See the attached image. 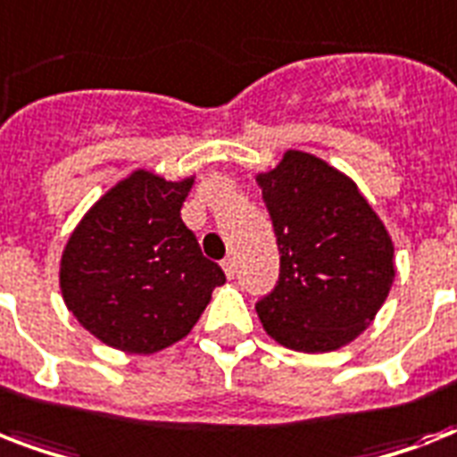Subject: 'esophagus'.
Listing matches in <instances>:
<instances>
[{
  "mask_svg": "<svg viewBox=\"0 0 457 457\" xmlns=\"http://www.w3.org/2000/svg\"><path fill=\"white\" fill-rule=\"evenodd\" d=\"M220 265H222V270H225V275H228V279L235 278L237 265H235V261H232V258H225V261H222Z\"/></svg>",
  "mask_w": 457,
  "mask_h": 457,
  "instance_id": "obj_1",
  "label": "esophagus"
}]
</instances>
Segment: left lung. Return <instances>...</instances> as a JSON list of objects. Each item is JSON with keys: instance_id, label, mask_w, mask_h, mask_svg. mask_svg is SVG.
Wrapping results in <instances>:
<instances>
[{"instance_id": "obj_1", "label": "left lung", "mask_w": 457, "mask_h": 457, "mask_svg": "<svg viewBox=\"0 0 457 457\" xmlns=\"http://www.w3.org/2000/svg\"><path fill=\"white\" fill-rule=\"evenodd\" d=\"M256 179L279 249L278 285L256 303L263 329L294 351H337L389 296V232L353 179L312 154L289 149Z\"/></svg>"}]
</instances>
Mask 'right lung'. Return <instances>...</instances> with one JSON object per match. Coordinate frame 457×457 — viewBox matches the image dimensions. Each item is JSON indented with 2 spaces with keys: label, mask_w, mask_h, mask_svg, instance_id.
<instances>
[{
  "label": "right lung",
  "mask_w": 457,
  "mask_h": 457,
  "mask_svg": "<svg viewBox=\"0 0 457 457\" xmlns=\"http://www.w3.org/2000/svg\"><path fill=\"white\" fill-rule=\"evenodd\" d=\"M194 178L135 170L111 187L61 256V294L89 334L125 353H156L192 332L220 265L208 261L179 208Z\"/></svg>",
  "instance_id": "1"
}]
</instances>
